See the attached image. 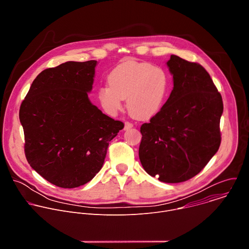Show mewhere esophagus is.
<instances>
[{"label": "esophagus", "mask_w": 249, "mask_h": 249, "mask_svg": "<svg viewBox=\"0 0 249 249\" xmlns=\"http://www.w3.org/2000/svg\"><path fill=\"white\" fill-rule=\"evenodd\" d=\"M133 127V124L131 123V122H128V121H126L125 122V130H128V129H131Z\"/></svg>", "instance_id": "34e87169"}]
</instances>
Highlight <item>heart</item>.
<instances>
[{
  "instance_id": "obj_1",
  "label": "heart",
  "mask_w": 249,
  "mask_h": 249,
  "mask_svg": "<svg viewBox=\"0 0 249 249\" xmlns=\"http://www.w3.org/2000/svg\"><path fill=\"white\" fill-rule=\"evenodd\" d=\"M107 82L109 86L97 90L98 102L105 113L116 115L127 98L130 114L141 120L150 119L160 110L168 89V78L162 69L135 60L116 66Z\"/></svg>"
}]
</instances>
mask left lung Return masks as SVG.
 Here are the masks:
<instances>
[{
  "mask_svg": "<svg viewBox=\"0 0 249 249\" xmlns=\"http://www.w3.org/2000/svg\"><path fill=\"white\" fill-rule=\"evenodd\" d=\"M173 89L161 109L141 126L139 158L144 169L166 183L191 179L221 145V93L199 63L171 55Z\"/></svg>",
  "mask_w": 249,
  "mask_h": 249,
  "instance_id": "obj_1",
  "label": "left lung"
}]
</instances>
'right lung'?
I'll use <instances>...</instances> for the list:
<instances>
[{
    "label": "right lung",
    "instance_id": "add662e5",
    "mask_svg": "<svg viewBox=\"0 0 249 249\" xmlns=\"http://www.w3.org/2000/svg\"><path fill=\"white\" fill-rule=\"evenodd\" d=\"M96 61L66 62L36 77L20 104L24 154L30 166L61 188L90 181L124 123L89 99Z\"/></svg>",
    "mask_w": 249,
    "mask_h": 249
}]
</instances>
